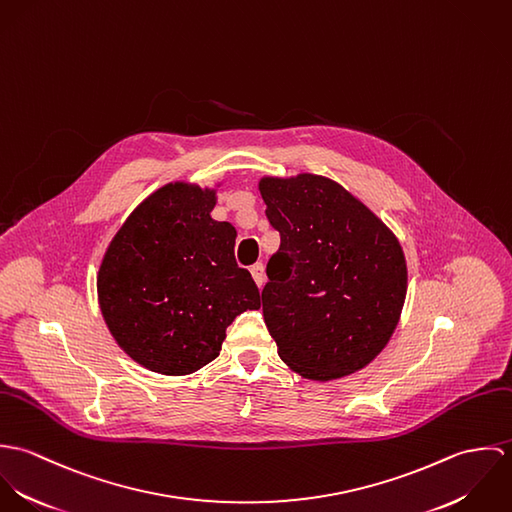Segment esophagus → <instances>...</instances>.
Returning <instances> with one entry per match:
<instances>
[{
  "mask_svg": "<svg viewBox=\"0 0 512 512\" xmlns=\"http://www.w3.org/2000/svg\"><path fill=\"white\" fill-rule=\"evenodd\" d=\"M250 272H252V278H254V282L258 284V288H262V286H264V282H266V272H264V264H262V262L254 264V266L250 268Z\"/></svg>",
  "mask_w": 512,
  "mask_h": 512,
  "instance_id": "1",
  "label": "esophagus"
}]
</instances>
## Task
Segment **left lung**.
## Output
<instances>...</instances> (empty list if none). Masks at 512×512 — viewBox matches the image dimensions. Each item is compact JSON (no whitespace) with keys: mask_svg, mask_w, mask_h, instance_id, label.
<instances>
[{"mask_svg":"<svg viewBox=\"0 0 512 512\" xmlns=\"http://www.w3.org/2000/svg\"><path fill=\"white\" fill-rule=\"evenodd\" d=\"M258 187L280 232L262 290L280 359L321 382L365 368L404 307L408 270L398 238L327 177H262Z\"/></svg>","mask_w":512,"mask_h":512,"instance_id":"left-lung-1","label":"left lung"}]
</instances>
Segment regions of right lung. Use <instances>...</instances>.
<instances>
[{
  "instance_id": "right-lung-1",
  "label": "right lung",
  "mask_w": 512,
  "mask_h": 512,
  "mask_svg": "<svg viewBox=\"0 0 512 512\" xmlns=\"http://www.w3.org/2000/svg\"><path fill=\"white\" fill-rule=\"evenodd\" d=\"M215 203V191L197 185L157 189L100 264L102 317L126 355L153 372L183 376L209 365L234 317L260 307L234 258V226L211 217Z\"/></svg>"
}]
</instances>
